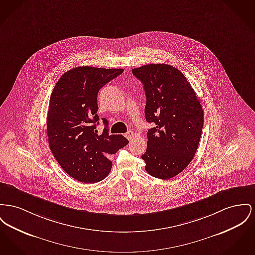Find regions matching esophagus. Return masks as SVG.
Returning <instances> with one entry per match:
<instances>
[{
  "label": "esophagus",
  "mask_w": 255,
  "mask_h": 255,
  "mask_svg": "<svg viewBox=\"0 0 255 255\" xmlns=\"http://www.w3.org/2000/svg\"><path fill=\"white\" fill-rule=\"evenodd\" d=\"M126 136H127V138H128L129 140H132L133 137H134V132H133V131H128L127 134H126Z\"/></svg>",
  "instance_id": "esophagus-1"
}]
</instances>
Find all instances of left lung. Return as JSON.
Listing matches in <instances>:
<instances>
[{
  "instance_id": "1",
  "label": "left lung",
  "mask_w": 255,
  "mask_h": 255,
  "mask_svg": "<svg viewBox=\"0 0 255 255\" xmlns=\"http://www.w3.org/2000/svg\"><path fill=\"white\" fill-rule=\"evenodd\" d=\"M146 95L147 149L141 155L145 170L159 179L183 171L197 150L203 127V110L186 77L169 64H146L132 70Z\"/></svg>"
}]
</instances>
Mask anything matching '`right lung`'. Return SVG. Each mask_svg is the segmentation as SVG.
<instances>
[{
    "label": "right lung",
    "instance_id": "1",
    "mask_svg": "<svg viewBox=\"0 0 255 255\" xmlns=\"http://www.w3.org/2000/svg\"><path fill=\"white\" fill-rule=\"evenodd\" d=\"M121 68L75 67L61 76L52 91L47 115L49 146L61 168L83 183L106 178L113 163L109 157L128 144L121 135H109L108 120L97 134V95Z\"/></svg>",
    "mask_w": 255,
    "mask_h": 255
}]
</instances>
